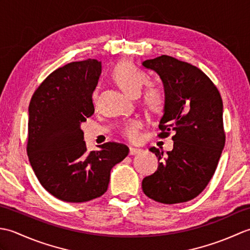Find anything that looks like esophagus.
<instances>
[{"mask_svg": "<svg viewBox=\"0 0 250 250\" xmlns=\"http://www.w3.org/2000/svg\"><path fill=\"white\" fill-rule=\"evenodd\" d=\"M139 152H141V149H139V148L130 147V149H129V155H130V156L136 155V153H139Z\"/></svg>", "mask_w": 250, "mask_h": 250, "instance_id": "obj_1", "label": "esophagus"}]
</instances>
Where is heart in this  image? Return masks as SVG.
<instances>
[{
  "mask_svg": "<svg viewBox=\"0 0 250 250\" xmlns=\"http://www.w3.org/2000/svg\"><path fill=\"white\" fill-rule=\"evenodd\" d=\"M113 78L117 84L130 97H137L143 87L148 83V76L144 71L125 61L116 65L113 72ZM143 102L152 113H161L167 102L166 92L161 87L150 84L143 95ZM141 126L142 122L140 120H130L122 126V134L130 141H136L140 136Z\"/></svg>",
  "mask_w": 250,
  "mask_h": 250,
  "instance_id": "b5f03b06",
  "label": "heart"
}]
</instances>
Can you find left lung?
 I'll use <instances>...</instances> for the list:
<instances>
[{"instance_id":"obj_1","label":"left lung","mask_w":250,"mask_h":250,"mask_svg":"<svg viewBox=\"0 0 250 250\" xmlns=\"http://www.w3.org/2000/svg\"><path fill=\"white\" fill-rule=\"evenodd\" d=\"M160 76L167 102L159 124L160 137L174 132L173 149L149 148L158 158L157 171L142 182L144 193L163 204L194 199L213 177L225 147L222 100L200 68L162 55L142 62Z\"/></svg>"}]
</instances>
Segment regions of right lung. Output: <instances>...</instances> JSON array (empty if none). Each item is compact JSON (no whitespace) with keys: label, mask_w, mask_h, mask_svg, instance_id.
I'll list each match as a JSON object with an SVG mask.
<instances>
[{"label":"right lung","mask_w":250,"mask_h":250,"mask_svg":"<svg viewBox=\"0 0 250 250\" xmlns=\"http://www.w3.org/2000/svg\"><path fill=\"white\" fill-rule=\"evenodd\" d=\"M102 64L95 59L57 68L36 89L29 105V161L41 185L57 199L82 203L107 190L110 171L129 148L105 143L87 151L81 128L94 113L92 93Z\"/></svg>","instance_id":"right-lung-1"}]
</instances>
